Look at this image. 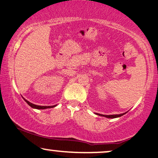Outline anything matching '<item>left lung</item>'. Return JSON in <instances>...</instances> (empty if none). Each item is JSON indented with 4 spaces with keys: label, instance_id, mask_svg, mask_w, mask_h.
I'll return each instance as SVG.
<instances>
[{
    "label": "left lung",
    "instance_id": "8db88e82",
    "mask_svg": "<svg viewBox=\"0 0 158 158\" xmlns=\"http://www.w3.org/2000/svg\"><path fill=\"white\" fill-rule=\"evenodd\" d=\"M126 113H123V114H112V115H105V114H98V115L100 116L106 117V118H119V117L123 115V114H125Z\"/></svg>",
    "mask_w": 158,
    "mask_h": 158
}]
</instances>
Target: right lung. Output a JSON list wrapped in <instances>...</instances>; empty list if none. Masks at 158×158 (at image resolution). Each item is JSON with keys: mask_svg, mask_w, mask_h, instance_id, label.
<instances>
[{"mask_svg": "<svg viewBox=\"0 0 158 158\" xmlns=\"http://www.w3.org/2000/svg\"><path fill=\"white\" fill-rule=\"evenodd\" d=\"M24 101L27 103V104H29V106H30L31 108H34V109H49V108H53V107H55V106H38V105H35L33 104V103H30V102H29L27 100L24 99Z\"/></svg>", "mask_w": 158, "mask_h": 158, "instance_id": "obj_1", "label": "right lung"}]
</instances>
